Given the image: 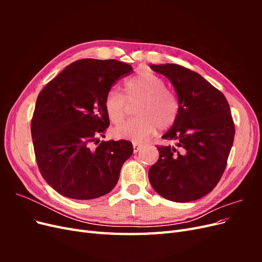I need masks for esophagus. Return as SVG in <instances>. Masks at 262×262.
<instances>
[{
	"instance_id": "34e87169",
	"label": "esophagus",
	"mask_w": 262,
	"mask_h": 262,
	"mask_svg": "<svg viewBox=\"0 0 262 262\" xmlns=\"http://www.w3.org/2000/svg\"><path fill=\"white\" fill-rule=\"evenodd\" d=\"M142 147V144H139V143H133V152L134 153H138L139 150L141 149Z\"/></svg>"
}]
</instances>
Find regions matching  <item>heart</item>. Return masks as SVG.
I'll return each instance as SVG.
<instances>
[{"label":"heart","instance_id":"obj_1","mask_svg":"<svg viewBox=\"0 0 262 262\" xmlns=\"http://www.w3.org/2000/svg\"><path fill=\"white\" fill-rule=\"evenodd\" d=\"M125 97L116 89H112L104 100V107L109 120L119 124L128 112L129 102H139L134 109L138 117L130 119L115 129L116 137L141 142L156 129L166 130L175 123L179 114V101L176 95L166 89L163 78L150 71H143L129 78L125 83Z\"/></svg>","mask_w":262,"mask_h":262}]
</instances>
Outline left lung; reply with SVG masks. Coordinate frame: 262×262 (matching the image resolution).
Returning <instances> with one entry per match:
<instances>
[{
	"mask_svg": "<svg viewBox=\"0 0 262 262\" xmlns=\"http://www.w3.org/2000/svg\"><path fill=\"white\" fill-rule=\"evenodd\" d=\"M170 81L179 114L162 137L175 146H158V161L149 168L155 191L175 202L198 200L211 192L225 170L235 126L225 96L193 71L178 64H150Z\"/></svg>",
	"mask_w": 262,
	"mask_h": 262,
	"instance_id": "8db88e82",
	"label": "left lung"
}]
</instances>
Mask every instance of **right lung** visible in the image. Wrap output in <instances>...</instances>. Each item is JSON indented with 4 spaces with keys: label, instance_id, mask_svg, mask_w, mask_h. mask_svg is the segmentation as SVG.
Instances as JSON below:
<instances>
[{
    "label": "right lung",
    "instance_id": "1",
    "mask_svg": "<svg viewBox=\"0 0 262 262\" xmlns=\"http://www.w3.org/2000/svg\"><path fill=\"white\" fill-rule=\"evenodd\" d=\"M117 60L71 63L38 95L31 120L36 161L42 177L60 194L96 199L112 191L123 163L133 153L129 141L100 142L109 126L104 107L116 81L132 72Z\"/></svg>",
    "mask_w": 262,
    "mask_h": 262
}]
</instances>
